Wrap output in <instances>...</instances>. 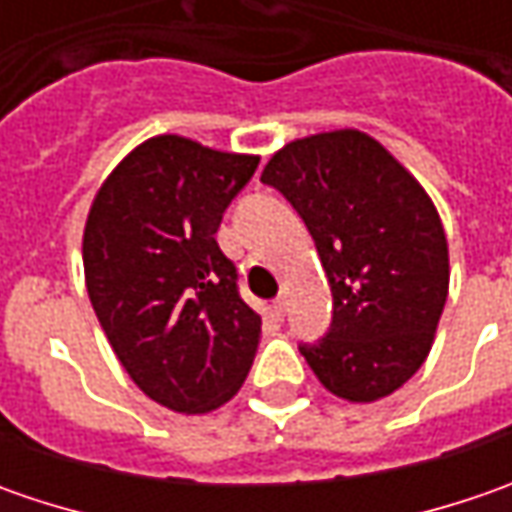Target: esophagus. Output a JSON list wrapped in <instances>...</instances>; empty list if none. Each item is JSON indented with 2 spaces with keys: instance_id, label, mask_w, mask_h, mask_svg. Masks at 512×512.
Returning <instances> with one entry per match:
<instances>
[{
  "instance_id": "esophagus-1",
  "label": "esophagus",
  "mask_w": 512,
  "mask_h": 512,
  "mask_svg": "<svg viewBox=\"0 0 512 512\" xmlns=\"http://www.w3.org/2000/svg\"><path fill=\"white\" fill-rule=\"evenodd\" d=\"M270 310H273V316H276V319H285V313H287V299H285V296L273 299V305H270Z\"/></svg>"
}]
</instances>
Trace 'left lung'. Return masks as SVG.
Masks as SVG:
<instances>
[{"label": "left lung", "mask_w": 512, "mask_h": 512, "mask_svg": "<svg viewBox=\"0 0 512 512\" xmlns=\"http://www.w3.org/2000/svg\"><path fill=\"white\" fill-rule=\"evenodd\" d=\"M310 230L333 322L302 356L327 390L376 402L427 359L450 285L447 239L424 187L362 130L290 142L262 170Z\"/></svg>", "instance_id": "8db88e82"}]
</instances>
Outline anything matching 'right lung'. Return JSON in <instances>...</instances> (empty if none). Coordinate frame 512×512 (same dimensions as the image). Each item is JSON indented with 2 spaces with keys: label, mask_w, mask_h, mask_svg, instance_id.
<instances>
[{
  "label": "right lung",
  "mask_w": 512,
  "mask_h": 512,
  "mask_svg": "<svg viewBox=\"0 0 512 512\" xmlns=\"http://www.w3.org/2000/svg\"><path fill=\"white\" fill-rule=\"evenodd\" d=\"M259 156L185 136H153L99 187L82 262L96 319L116 359L153 402L207 413L236 396L262 316L239 296L216 230Z\"/></svg>",
  "instance_id": "right-lung-1"
}]
</instances>
